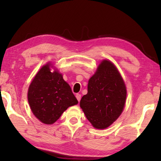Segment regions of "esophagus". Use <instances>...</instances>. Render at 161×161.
Here are the masks:
<instances>
[{
	"mask_svg": "<svg viewBox=\"0 0 161 161\" xmlns=\"http://www.w3.org/2000/svg\"><path fill=\"white\" fill-rule=\"evenodd\" d=\"M76 98H77V99L78 100V102H80V101L81 100V94H76Z\"/></svg>",
	"mask_w": 161,
	"mask_h": 161,
	"instance_id": "1",
	"label": "esophagus"
}]
</instances>
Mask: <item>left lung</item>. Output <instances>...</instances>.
Segmentation results:
<instances>
[{"mask_svg":"<svg viewBox=\"0 0 161 161\" xmlns=\"http://www.w3.org/2000/svg\"><path fill=\"white\" fill-rule=\"evenodd\" d=\"M126 99V88L115 65L103 60L89 79L87 94L80 101L86 119L95 129H105L121 115Z\"/></svg>","mask_w":161,"mask_h":161,"instance_id":"1","label":"left lung"}]
</instances>
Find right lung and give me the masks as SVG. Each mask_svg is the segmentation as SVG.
Instances as JSON below:
<instances>
[{"mask_svg": "<svg viewBox=\"0 0 161 161\" xmlns=\"http://www.w3.org/2000/svg\"><path fill=\"white\" fill-rule=\"evenodd\" d=\"M48 62L39 70L31 83L28 100L32 112L40 121L53 124L67 108L78 103L70 86L58 70L51 72Z\"/></svg>", "mask_w": 161, "mask_h": 161, "instance_id": "1", "label": "right lung"}]
</instances>
